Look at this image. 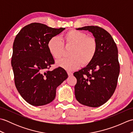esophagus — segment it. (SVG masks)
<instances>
[{
    "mask_svg": "<svg viewBox=\"0 0 133 133\" xmlns=\"http://www.w3.org/2000/svg\"><path fill=\"white\" fill-rule=\"evenodd\" d=\"M67 74L69 76V77H71V76L72 75V72H70V71H67Z\"/></svg>",
    "mask_w": 133,
    "mask_h": 133,
    "instance_id": "obj_1",
    "label": "esophagus"
}]
</instances>
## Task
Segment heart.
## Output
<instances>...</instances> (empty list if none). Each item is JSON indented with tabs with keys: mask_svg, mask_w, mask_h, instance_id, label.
<instances>
[{
	"mask_svg": "<svg viewBox=\"0 0 133 133\" xmlns=\"http://www.w3.org/2000/svg\"><path fill=\"white\" fill-rule=\"evenodd\" d=\"M63 43L58 36H53L48 41L47 47L51 55L58 59L63 55L64 44L72 47L67 58L56 61V64L66 70L78 69L81 64L86 66L94 59L98 51V43L95 38L87 36L86 33L76 30H69L63 36Z\"/></svg>",
	"mask_w": 133,
	"mask_h": 133,
	"instance_id": "1",
	"label": "heart"
}]
</instances>
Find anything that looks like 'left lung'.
Instances as JSON below:
<instances>
[{
    "instance_id": "obj_1",
    "label": "left lung",
    "mask_w": 133,
    "mask_h": 133,
    "mask_svg": "<svg viewBox=\"0 0 133 133\" xmlns=\"http://www.w3.org/2000/svg\"><path fill=\"white\" fill-rule=\"evenodd\" d=\"M77 30L91 32L98 51L91 63L74 73L77 80L75 98L82 104L97 107L111 98L117 87L120 69L118 49L111 35L102 28L89 26Z\"/></svg>"
}]
</instances>
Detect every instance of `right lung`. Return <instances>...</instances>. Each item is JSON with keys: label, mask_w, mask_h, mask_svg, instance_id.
<instances>
[{"label": "right lung", "mask_w": 133, "mask_h": 133, "mask_svg": "<svg viewBox=\"0 0 133 133\" xmlns=\"http://www.w3.org/2000/svg\"><path fill=\"white\" fill-rule=\"evenodd\" d=\"M64 29L32 23L22 29L14 40L11 65L15 86L22 97L32 106L51 102L57 87L68 77L61 67L48 70L55 62L48 49V41Z\"/></svg>", "instance_id": "1"}]
</instances>
